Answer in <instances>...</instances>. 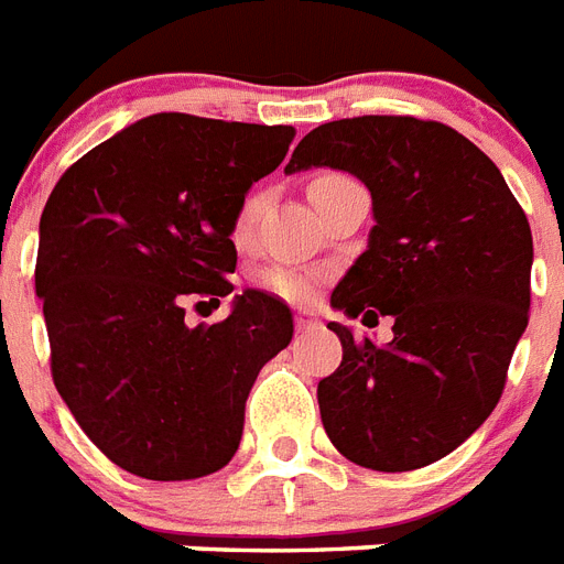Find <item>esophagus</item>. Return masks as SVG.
Masks as SVG:
<instances>
[{
    "instance_id": "esophagus-1",
    "label": "esophagus",
    "mask_w": 564,
    "mask_h": 564,
    "mask_svg": "<svg viewBox=\"0 0 564 564\" xmlns=\"http://www.w3.org/2000/svg\"><path fill=\"white\" fill-rule=\"evenodd\" d=\"M294 326H296V332H311V328H317L319 323H317V317H314V314H308V311H300V314H296V319H294Z\"/></svg>"
}]
</instances>
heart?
<instances>
[{
  "instance_id": "b5f03b06",
  "label": "heart",
  "mask_w": 564,
  "mask_h": 564,
  "mask_svg": "<svg viewBox=\"0 0 564 564\" xmlns=\"http://www.w3.org/2000/svg\"><path fill=\"white\" fill-rule=\"evenodd\" d=\"M352 177H346V174H337V171H323L317 177L311 180L308 186V195L311 200L328 188L340 186V183H349ZM264 209V195L261 192H250L245 195V200L238 204L236 215H232V241L238 247H247L253 241V232H256V224H259V215ZM259 285L270 294L282 296V300H308L311 296V288H314V279L300 268H288V264H273V268H264L259 273Z\"/></svg>"
}]
</instances>
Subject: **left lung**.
<instances>
[{
  "label": "left lung",
  "instance_id": "obj_1",
  "mask_svg": "<svg viewBox=\"0 0 564 564\" xmlns=\"http://www.w3.org/2000/svg\"><path fill=\"white\" fill-rule=\"evenodd\" d=\"M328 165L369 188V247L337 282L349 317H393L387 346L340 323L344 360L317 384L346 460L410 471L452 454L492 413L530 319L533 236L489 156L443 121L355 116L319 124L288 174Z\"/></svg>",
  "mask_w": 564,
  "mask_h": 564
}]
</instances>
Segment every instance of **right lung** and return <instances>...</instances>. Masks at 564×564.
Here are the masks:
<instances>
[{"label":"right lung","instance_id":"obj_1","mask_svg":"<svg viewBox=\"0 0 564 564\" xmlns=\"http://www.w3.org/2000/svg\"><path fill=\"white\" fill-rule=\"evenodd\" d=\"M291 139L288 124L156 112L48 195L34 288L54 387L130 475L195 480L227 466L259 369L291 344V311L264 291L238 294L220 323H186V305L232 294V215Z\"/></svg>","mask_w":564,"mask_h":564}]
</instances>
